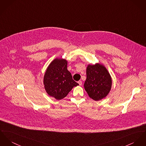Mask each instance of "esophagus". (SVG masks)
Masks as SVG:
<instances>
[{
    "instance_id": "esophagus-1",
    "label": "esophagus",
    "mask_w": 146,
    "mask_h": 146,
    "mask_svg": "<svg viewBox=\"0 0 146 146\" xmlns=\"http://www.w3.org/2000/svg\"><path fill=\"white\" fill-rule=\"evenodd\" d=\"M78 83L79 86H81V85L82 84V81H81V80H79V81H78Z\"/></svg>"
}]
</instances>
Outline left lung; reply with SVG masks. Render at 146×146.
Segmentation results:
<instances>
[{"instance_id": "obj_1", "label": "left lung", "mask_w": 146, "mask_h": 146, "mask_svg": "<svg viewBox=\"0 0 146 146\" xmlns=\"http://www.w3.org/2000/svg\"><path fill=\"white\" fill-rule=\"evenodd\" d=\"M86 74L84 87L90 98L98 101L106 97L112 85V77L106 67L98 63L88 64Z\"/></svg>"}]
</instances>
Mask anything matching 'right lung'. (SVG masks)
<instances>
[{"mask_svg":"<svg viewBox=\"0 0 146 146\" xmlns=\"http://www.w3.org/2000/svg\"><path fill=\"white\" fill-rule=\"evenodd\" d=\"M68 61L56 58L49 64L43 77V84L46 93L60 100L65 98L74 87L78 86L68 70Z\"/></svg>","mask_w":146,"mask_h":146,"instance_id":"1","label":"right lung"}]
</instances>
